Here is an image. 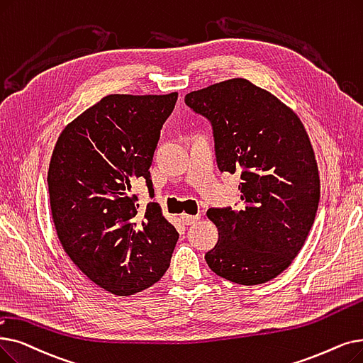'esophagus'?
<instances>
[{
	"instance_id": "34e87169",
	"label": "esophagus",
	"mask_w": 363,
	"mask_h": 363,
	"mask_svg": "<svg viewBox=\"0 0 363 363\" xmlns=\"http://www.w3.org/2000/svg\"><path fill=\"white\" fill-rule=\"evenodd\" d=\"M181 219H182V223H184L185 225H193L194 223H197V220L200 219V215H188V213H182V215H181Z\"/></svg>"
}]
</instances>
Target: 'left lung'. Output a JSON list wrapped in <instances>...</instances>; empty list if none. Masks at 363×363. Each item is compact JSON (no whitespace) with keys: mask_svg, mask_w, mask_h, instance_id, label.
<instances>
[{"mask_svg":"<svg viewBox=\"0 0 363 363\" xmlns=\"http://www.w3.org/2000/svg\"><path fill=\"white\" fill-rule=\"evenodd\" d=\"M185 104L211 120L218 167L240 173L243 206L209 209L218 242L209 269L239 285L270 281L303 249L320 199L316 155L292 109L245 78L194 90Z\"/></svg>","mask_w":363,"mask_h":363,"instance_id":"left-lung-1","label":"left lung"}]
</instances>
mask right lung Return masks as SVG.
I'll use <instances>...</instances> for the list:
<instances>
[{
	"label": "right lung",
	"instance_id": "1",
	"mask_svg": "<svg viewBox=\"0 0 363 363\" xmlns=\"http://www.w3.org/2000/svg\"><path fill=\"white\" fill-rule=\"evenodd\" d=\"M178 93L108 94L65 125L50 159L49 196L57 239L94 285L118 296L159 281L179 234L150 203L139 215L132 184L152 194L150 166Z\"/></svg>",
	"mask_w": 363,
	"mask_h": 363
}]
</instances>
